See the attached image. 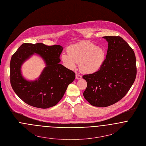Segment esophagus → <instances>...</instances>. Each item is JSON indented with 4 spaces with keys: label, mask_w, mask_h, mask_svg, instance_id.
I'll use <instances>...</instances> for the list:
<instances>
[{
    "label": "esophagus",
    "mask_w": 146,
    "mask_h": 146,
    "mask_svg": "<svg viewBox=\"0 0 146 146\" xmlns=\"http://www.w3.org/2000/svg\"><path fill=\"white\" fill-rule=\"evenodd\" d=\"M76 78L77 79H82V76L80 75H79V74H76Z\"/></svg>",
    "instance_id": "esophagus-1"
}]
</instances>
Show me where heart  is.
Returning <instances> with one entry per match:
<instances>
[{
  "mask_svg": "<svg viewBox=\"0 0 146 146\" xmlns=\"http://www.w3.org/2000/svg\"><path fill=\"white\" fill-rule=\"evenodd\" d=\"M67 53H63L61 60L65 67L74 70L79 63L80 70L86 74L97 72L105 60L104 49L90 41H83L72 44L67 48Z\"/></svg>",
  "mask_w": 146,
  "mask_h": 146,
  "instance_id": "obj_1",
  "label": "heart"
}]
</instances>
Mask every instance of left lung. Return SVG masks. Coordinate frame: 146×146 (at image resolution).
Returning <instances> with one entry per match:
<instances>
[{
	"label": "left lung",
	"instance_id": "8db88e82",
	"mask_svg": "<svg viewBox=\"0 0 146 146\" xmlns=\"http://www.w3.org/2000/svg\"><path fill=\"white\" fill-rule=\"evenodd\" d=\"M108 42L106 58L96 72L83 76L87 83L85 99L91 105L104 107L121 100L134 83L137 75L133 49L120 36L103 37Z\"/></svg>",
	"mask_w": 146,
	"mask_h": 146
}]
</instances>
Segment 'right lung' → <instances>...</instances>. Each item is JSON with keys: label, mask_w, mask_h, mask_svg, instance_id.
<instances>
[{"label": "right lung", "mask_w": 146, "mask_h": 146, "mask_svg": "<svg viewBox=\"0 0 146 146\" xmlns=\"http://www.w3.org/2000/svg\"><path fill=\"white\" fill-rule=\"evenodd\" d=\"M62 50V46L59 45L23 43L13 54L10 62L11 84L24 102L47 108L54 106L62 99L68 85L75 79L74 71L60 63ZM34 53L40 55L46 67L38 80L29 81L21 75V66Z\"/></svg>", "instance_id": "obj_1"}]
</instances>
